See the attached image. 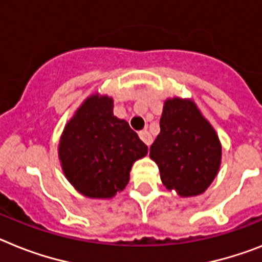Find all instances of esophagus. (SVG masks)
I'll return each instance as SVG.
<instances>
[{
	"instance_id": "34e87169",
	"label": "esophagus",
	"mask_w": 262,
	"mask_h": 262,
	"mask_svg": "<svg viewBox=\"0 0 262 262\" xmlns=\"http://www.w3.org/2000/svg\"><path fill=\"white\" fill-rule=\"evenodd\" d=\"M140 138L142 141H144L145 144L147 145V146H150V145H151V142H153V137H151V136H150V133L147 130H142V132H140Z\"/></svg>"
}]
</instances>
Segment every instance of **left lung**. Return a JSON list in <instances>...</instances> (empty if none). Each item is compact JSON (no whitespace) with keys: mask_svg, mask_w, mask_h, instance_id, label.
<instances>
[{"mask_svg":"<svg viewBox=\"0 0 262 262\" xmlns=\"http://www.w3.org/2000/svg\"><path fill=\"white\" fill-rule=\"evenodd\" d=\"M161 133L150 146L162 183L181 196L207 190L217 174L222 146L215 130L194 103L167 100L159 121Z\"/></svg>","mask_w":262,"mask_h":262,"instance_id":"1","label":"left lung"}]
</instances>
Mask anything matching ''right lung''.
Instances as JSON below:
<instances>
[{"label":"right lung","mask_w":262,"mask_h":262,"mask_svg":"<svg viewBox=\"0 0 262 262\" xmlns=\"http://www.w3.org/2000/svg\"><path fill=\"white\" fill-rule=\"evenodd\" d=\"M147 146L124 120L113 115V100L91 96L66 126L59 158L67 179L88 198H112L124 190L134 161Z\"/></svg>","instance_id":"obj_1"}]
</instances>
